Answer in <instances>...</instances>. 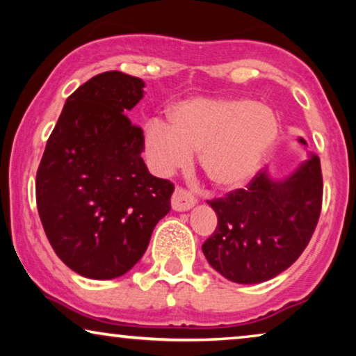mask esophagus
Listing matches in <instances>:
<instances>
[{"label":"esophagus","instance_id":"34e87169","mask_svg":"<svg viewBox=\"0 0 356 356\" xmlns=\"http://www.w3.org/2000/svg\"><path fill=\"white\" fill-rule=\"evenodd\" d=\"M194 204H196V197H194L191 193L186 191V189H183V188L175 189L173 196H172L173 211H177V212L189 211Z\"/></svg>","mask_w":356,"mask_h":356}]
</instances>
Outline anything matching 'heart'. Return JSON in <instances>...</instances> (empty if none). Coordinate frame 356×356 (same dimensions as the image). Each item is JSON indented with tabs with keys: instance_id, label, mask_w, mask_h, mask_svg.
I'll return each instance as SVG.
<instances>
[{
	"instance_id": "heart-1",
	"label": "heart",
	"mask_w": 356,
	"mask_h": 356,
	"mask_svg": "<svg viewBox=\"0 0 356 356\" xmlns=\"http://www.w3.org/2000/svg\"><path fill=\"white\" fill-rule=\"evenodd\" d=\"M168 121L152 120L145 128L144 150L152 168L170 173L199 152V167L220 191L251 181L280 129L269 106L245 99L183 100L170 108Z\"/></svg>"
}]
</instances>
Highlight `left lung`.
<instances>
[{"instance_id": "8db88e82", "label": "left lung", "mask_w": 356, "mask_h": 356, "mask_svg": "<svg viewBox=\"0 0 356 356\" xmlns=\"http://www.w3.org/2000/svg\"><path fill=\"white\" fill-rule=\"evenodd\" d=\"M306 144L305 139H300ZM217 228L202 252L213 269L235 284L274 279L301 256L323 206L319 157L309 152L290 177L272 179L262 170L245 189L207 201Z\"/></svg>"}]
</instances>
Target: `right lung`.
<instances>
[{
	"label": "right lung",
	"instance_id": "right-lung-1",
	"mask_svg": "<svg viewBox=\"0 0 356 356\" xmlns=\"http://www.w3.org/2000/svg\"><path fill=\"white\" fill-rule=\"evenodd\" d=\"M144 81L120 71L97 74L66 99L37 170V209L56 256L82 277L110 280L133 269L173 183L152 177L144 133L128 115Z\"/></svg>",
	"mask_w": 356,
	"mask_h": 356
}]
</instances>
